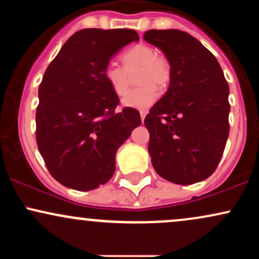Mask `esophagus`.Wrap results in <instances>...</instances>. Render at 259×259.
<instances>
[{"instance_id":"esophagus-1","label":"esophagus","mask_w":259,"mask_h":259,"mask_svg":"<svg viewBox=\"0 0 259 259\" xmlns=\"http://www.w3.org/2000/svg\"><path fill=\"white\" fill-rule=\"evenodd\" d=\"M146 114H147V112H145V111H141V112H140V117H141V120H142V123H144V120H145V117H146Z\"/></svg>"}]
</instances>
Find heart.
Listing matches in <instances>:
<instances>
[{"instance_id":"b5f03b06","label":"heart","mask_w":259,"mask_h":259,"mask_svg":"<svg viewBox=\"0 0 259 259\" xmlns=\"http://www.w3.org/2000/svg\"><path fill=\"white\" fill-rule=\"evenodd\" d=\"M123 66L107 64L103 76L111 90L117 96H124L129 89V74L140 69L136 78L138 89L127 92L123 105L127 108L147 109L158 99L159 89L165 88L171 78L170 63L164 56L157 55L156 49L147 44H139L127 49L121 55Z\"/></svg>"}]
</instances>
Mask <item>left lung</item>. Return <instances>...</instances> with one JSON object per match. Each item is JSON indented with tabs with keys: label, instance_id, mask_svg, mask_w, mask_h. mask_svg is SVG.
Instances as JSON below:
<instances>
[{
	"label": "left lung",
	"instance_id": "1",
	"mask_svg": "<svg viewBox=\"0 0 259 259\" xmlns=\"http://www.w3.org/2000/svg\"><path fill=\"white\" fill-rule=\"evenodd\" d=\"M145 41L170 63L168 91L145 125L157 174L191 185L214 173L229 136V85L218 61L197 38L177 29L148 30Z\"/></svg>",
	"mask_w": 259,
	"mask_h": 259
}]
</instances>
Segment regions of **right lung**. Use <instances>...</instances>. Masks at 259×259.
I'll list each match as a JSON object with an SVG mask.
<instances>
[{
    "mask_svg": "<svg viewBox=\"0 0 259 259\" xmlns=\"http://www.w3.org/2000/svg\"><path fill=\"white\" fill-rule=\"evenodd\" d=\"M139 35L132 29H82L47 67L38 86L36 142L58 183L79 191L103 185L115 170V153L141 124L139 111L117 112L119 99L103 70Z\"/></svg>",
    "mask_w": 259,
    "mask_h": 259,
    "instance_id": "1",
    "label": "right lung"
}]
</instances>
